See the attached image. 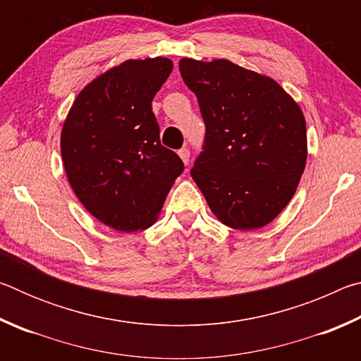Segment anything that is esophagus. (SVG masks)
<instances>
[{"label": "esophagus", "instance_id": "34e87169", "mask_svg": "<svg viewBox=\"0 0 361 361\" xmlns=\"http://www.w3.org/2000/svg\"><path fill=\"white\" fill-rule=\"evenodd\" d=\"M178 156L181 157L183 164H185V166H188V164H189V157H191V152H189V149H188V148L180 149V151H178Z\"/></svg>", "mask_w": 361, "mask_h": 361}]
</instances>
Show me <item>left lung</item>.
<instances>
[{
  "mask_svg": "<svg viewBox=\"0 0 361 361\" xmlns=\"http://www.w3.org/2000/svg\"><path fill=\"white\" fill-rule=\"evenodd\" d=\"M180 73L205 122L191 176L213 215L240 231L269 224L295 195L305 167L301 108L272 78L229 60L181 59Z\"/></svg>",
  "mask_w": 361,
  "mask_h": 361,
  "instance_id": "obj_1",
  "label": "left lung"
}]
</instances>
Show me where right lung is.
Returning <instances> with one entry per match:
<instances>
[{"label": "right lung", "instance_id": "1", "mask_svg": "<svg viewBox=\"0 0 361 361\" xmlns=\"http://www.w3.org/2000/svg\"><path fill=\"white\" fill-rule=\"evenodd\" d=\"M172 68L166 57L126 60L85 85L63 122L60 149L73 191L116 231L149 228L185 169L161 145L151 108Z\"/></svg>", "mask_w": 361, "mask_h": 361}]
</instances>
